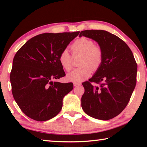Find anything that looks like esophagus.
I'll return each mask as SVG.
<instances>
[{"mask_svg":"<svg viewBox=\"0 0 147 147\" xmlns=\"http://www.w3.org/2000/svg\"><path fill=\"white\" fill-rule=\"evenodd\" d=\"M74 86H78L81 85V82H74L73 83Z\"/></svg>","mask_w":147,"mask_h":147,"instance_id":"obj_1","label":"esophagus"}]
</instances>
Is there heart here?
<instances>
[{
    "instance_id": "heart-1",
    "label": "heart",
    "mask_w": 147,
    "mask_h": 147,
    "mask_svg": "<svg viewBox=\"0 0 147 147\" xmlns=\"http://www.w3.org/2000/svg\"><path fill=\"white\" fill-rule=\"evenodd\" d=\"M73 56L82 55L80 67L74 69L67 76L68 80L80 82L88 78L94 71L100 67L104 59V52L101 47L94 44L93 40L86 38H80L74 41L71 45ZM59 61L65 70L70 71L73 68V56L67 49H64L59 55Z\"/></svg>"
}]
</instances>
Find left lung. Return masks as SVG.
I'll return each instance as SVG.
<instances>
[{"mask_svg":"<svg viewBox=\"0 0 147 147\" xmlns=\"http://www.w3.org/2000/svg\"><path fill=\"white\" fill-rule=\"evenodd\" d=\"M82 36L96 41L104 52L100 67L82 85V108L94 119L109 120L127 106L136 85L138 65L133 53L124 41L102 30L82 31ZM95 83V84L92 83Z\"/></svg>","mask_w":147,"mask_h":147,"instance_id":"left-lung-1","label":"left lung"}]
</instances>
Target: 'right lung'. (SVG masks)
Listing matches in <instances>:
<instances>
[{
    "label": "right lung",
    "instance_id": "add662e5",
    "mask_svg": "<svg viewBox=\"0 0 147 147\" xmlns=\"http://www.w3.org/2000/svg\"><path fill=\"white\" fill-rule=\"evenodd\" d=\"M79 33L39 34L17 52L9 76L11 92L28 117L45 121L61 111L64 96L72 91L73 84L53 81L65 76L59 55Z\"/></svg>",
    "mask_w": 147,
    "mask_h": 147
}]
</instances>
